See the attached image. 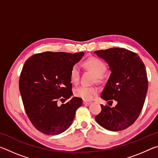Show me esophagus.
<instances>
[{
    "label": "esophagus",
    "mask_w": 158,
    "mask_h": 158,
    "mask_svg": "<svg viewBox=\"0 0 158 158\" xmlns=\"http://www.w3.org/2000/svg\"><path fill=\"white\" fill-rule=\"evenodd\" d=\"M83 103H84V105H89V104L91 103V102H90V101L84 100V102H83Z\"/></svg>",
    "instance_id": "esophagus-1"
}]
</instances>
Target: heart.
Wrapping results in <instances>:
<instances>
[{"label":"heart","instance_id":"heart-1","mask_svg":"<svg viewBox=\"0 0 158 158\" xmlns=\"http://www.w3.org/2000/svg\"><path fill=\"white\" fill-rule=\"evenodd\" d=\"M84 65L87 68L91 70L97 75L98 79H102V75L105 73L106 69V65L103 60L96 57L88 58L84 62ZM80 77V68L78 64H75L73 66L70 70V79L72 82L77 83ZM98 89L94 86H85L80 85L74 90V95L77 97L80 98L84 100H91L98 95Z\"/></svg>","mask_w":158,"mask_h":158}]
</instances>
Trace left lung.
Listing matches in <instances>:
<instances>
[{"label":"left lung","mask_w":158,"mask_h":158,"mask_svg":"<svg viewBox=\"0 0 158 158\" xmlns=\"http://www.w3.org/2000/svg\"><path fill=\"white\" fill-rule=\"evenodd\" d=\"M94 53L105 60L111 70L100 97L117 102L114 107L101 105L102 111L95 117V121L108 130L126 129L139 116L145 102L148 86L145 65L138 54L124 48Z\"/></svg>","instance_id":"1"}]
</instances>
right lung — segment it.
Listing matches in <instances>:
<instances>
[{"instance_id": "right-lung-1", "label": "right lung", "mask_w": 158, "mask_h": 158, "mask_svg": "<svg viewBox=\"0 0 158 158\" xmlns=\"http://www.w3.org/2000/svg\"><path fill=\"white\" fill-rule=\"evenodd\" d=\"M84 55L46 52L28 58L20 74L19 90L29 120L36 129L45 135H56L73 123L82 99L73 95L70 70Z\"/></svg>"}]
</instances>
